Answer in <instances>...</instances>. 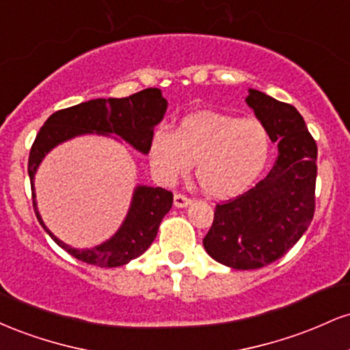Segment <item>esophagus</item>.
Masks as SVG:
<instances>
[{
	"mask_svg": "<svg viewBox=\"0 0 350 350\" xmlns=\"http://www.w3.org/2000/svg\"><path fill=\"white\" fill-rule=\"evenodd\" d=\"M191 202H192V200L189 199L187 196H184V194H176L174 196V206L176 207H179V208L187 207V206H191Z\"/></svg>",
	"mask_w": 350,
	"mask_h": 350,
	"instance_id": "1",
	"label": "esophagus"
}]
</instances>
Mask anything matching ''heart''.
<instances>
[{"label":"heart","instance_id":"obj_1","mask_svg":"<svg viewBox=\"0 0 350 350\" xmlns=\"http://www.w3.org/2000/svg\"><path fill=\"white\" fill-rule=\"evenodd\" d=\"M270 133L255 118L198 113L184 118L176 131L158 128L151 135L148 158L164 183L186 176L192 164L207 196L227 199L255 183L270 156Z\"/></svg>","mask_w":350,"mask_h":350}]
</instances>
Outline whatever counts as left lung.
<instances>
[{"instance_id":"8db88e82","label":"left lung","mask_w":350,"mask_h":350,"mask_svg":"<svg viewBox=\"0 0 350 350\" xmlns=\"http://www.w3.org/2000/svg\"><path fill=\"white\" fill-rule=\"evenodd\" d=\"M248 107L278 142V159L250 191L215 206L204 248L234 270H255L281 258L314 215L317 146L299 111L263 92L248 90Z\"/></svg>"}]
</instances>
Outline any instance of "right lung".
<instances>
[{
  "mask_svg": "<svg viewBox=\"0 0 350 350\" xmlns=\"http://www.w3.org/2000/svg\"><path fill=\"white\" fill-rule=\"evenodd\" d=\"M166 108L167 102L159 88H144L124 98L88 100L75 107L64 108L52 113L39 130L27 163L34 212L51 239L74 258L102 268L122 267L138 258L158 235L159 224L172 206V192L163 187L138 186L122 227L111 239L94 248H72L52 234L38 211L34 176L44 156L57 144L87 133L116 135L130 143L136 151L148 154L151 135L154 133L156 124L163 120Z\"/></svg>",
  "mask_w": 350,
  "mask_h": 350,
  "instance_id": "obj_1",
  "label": "right lung"
}]
</instances>
